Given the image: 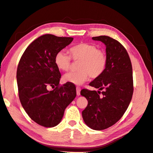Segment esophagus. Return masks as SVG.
I'll return each mask as SVG.
<instances>
[{"label": "esophagus", "mask_w": 153, "mask_h": 153, "mask_svg": "<svg viewBox=\"0 0 153 153\" xmlns=\"http://www.w3.org/2000/svg\"><path fill=\"white\" fill-rule=\"evenodd\" d=\"M80 91H81V88L79 87H77L76 88V94L77 96L80 95Z\"/></svg>", "instance_id": "1"}]
</instances>
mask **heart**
Instances as JSON below:
<instances>
[{
  "label": "heart",
  "mask_w": 153,
  "mask_h": 153,
  "mask_svg": "<svg viewBox=\"0 0 153 153\" xmlns=\"http://www.w3.org/2000/svg\"><path fill=\"white\" fill-rule=\"evenodd\" d=\"M70 56L65 52L59 51L55 56V63L60 71L70 69L71 59L79 61L78 71L70 72L63 76L64 82L81 85L89 78L96 79L104 73L107 65V55L93 44L79 43L69 49Z\"/></svg>",
  "instance_id": "1"
}]
</instances>
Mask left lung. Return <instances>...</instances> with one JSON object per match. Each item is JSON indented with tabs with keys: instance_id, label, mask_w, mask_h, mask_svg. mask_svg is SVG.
I'll return each instance as SVG.
<instances>
[{
	"instance_id": "left-lung-1",
	"label": "left lung",
	"mask_w": 153,
	"mask_h": 153,
	"mask_svg": "<svg viewBox=\"0 0 153 153\" xmlns=\"http://www.w3.org/2000/svg\"><path fill=\"white\" fill-rule=\"evenodd\" d=\"M92 39L105 45L107 65L104 73L89 85L104 91L100 95V91L81 90L80 94L88 102L82 117L89 128L102 130L117 123L130 103L134 92L132 66L126 49L117 40L107 36Z\"/></svg>"
}]
</instances>
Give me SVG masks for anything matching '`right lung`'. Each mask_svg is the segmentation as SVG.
<instances>
[{
	"mask_svg": "<svg viewBox=\"0 0 153 153\" xmlns=\"http://www.w3.org/2000/svg\"><path fill=\"white\" fill-rule=\"evenodd\" d=\"M74 38L45 34L33 40L21 57L17 70L18 94L23 108L39 125L52 128L60 123L66 107L76 97L75 85L59 84L61 73L55 56ZM51 87L54 89L48 90Z\"/></svg>",
	"mask_w": 153,
	"mask_h": 153,
	"instance_id": "right-lung-1",
	"label": "right lung"
}]
</instances>
